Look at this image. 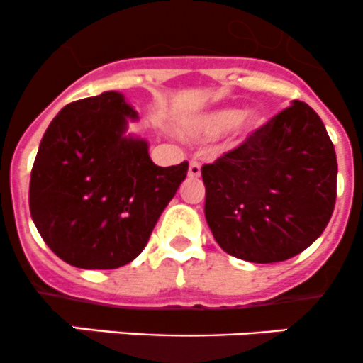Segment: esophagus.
I'll list each match as a JSON object with an SVG mask.
<instances>
[{
	"instance_id": "obj_1",
	"label": "esophagus",
	"mask_w": 363,
	"mask_h": 363,
	"mask_svg": "<svg viewBox=\"0 0 363 363\" xmlns=\"http://www.w3.org/2000/svg\"><path fill=\"white\" fill-rule=\"evenodd\" d=\"M189 177L190 178H199L201 177V164L197 160H192L189 164Z\"/></svg>"
}]
</instances>
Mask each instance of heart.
I'll return each instance as SVG.
<instances>
[{"instance_id":"obj_1","label":"heart","mask_w":363,"mask_h":363,"mask_svg":"<svg viewBox=\"0 0 363 363\" xmlns=\"http://www.w3.org/2000/svg\"><path fill=\"white\" fill-rule=\"evenodd\" d=\"M263 123V114L256 113V111L243 114L242 109H220L201 118L196 125V132L206 135V138H217V135H222L235 128L236 125L243 130L252 132Z\"/></svg>"}]
</instances>
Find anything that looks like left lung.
<instances>
[{
    "label": "left lung",
    "instance_id": "8db88e82",
    "mask_svg": "<svg viewBox=\"0 0 363 363\" xmlns=\"http://www.w3.org/2000/svg\"><path fill=\"white\" fill-rule=\"evenodd\" d=\"M204 217L222 250L279 263L319 238L337 197V157L321 118L293 100L231 152L201 169Z\"/></svg>",
    "mask_w": 363,
    "mask_h": 363
}]
</instances>
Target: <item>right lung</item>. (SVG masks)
<instances>
[{"instance_id":"add662e5","label":"right lung","mask_w":363,"mask_h":363,"mask_svg":"<svg viewBox=\"0 0 363 363\" xmlns=\"http://www.w3.org/2000/svg\"><path fill=\"white\" fill-rule=\"evenodd\" d=\"M138 113L118 91L60 111L31 169L30 211L49 249L86 270H113L143 252L189 162L159 167L145 139L125 135Z\"/></svg>"}]
</instances>
